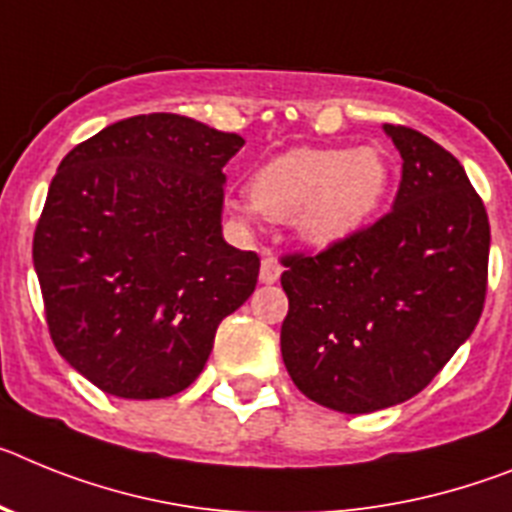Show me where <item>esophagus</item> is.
<instances>
[{"label":"esophagus","instance_id":"1","mask_svg":"<svg viewBox=\"0 0 512 512\" xmlns=\"http://www.w3.org/2000/svg\"><path fill=\"white\" fill-rule=\"evenodd\" d=\"M283 268L278 265V260H275L273 255H265L262 257V265H260V281L265 283V286H270V283H275L278 278H281Z\"/></svg>","mask_w":512,"mask_h":512}]
</instances>
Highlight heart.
<instances>
[{"label": "heart", "instance_id": "obj_1", "mask_svg": "<svg viewBox=\"0 0 512 512\" xmlns=\"http://www.w3.org/2000/svg\"><path fill=\"white\" fill-rule=\"evenodd\" d=\"M391 170L381 149L296 146L265 162L250 180L252 203L229 201L239 221L257 211L293 221L311 247L330 250L355 237L389 193Z\"/></svg>", "mask_w": 512, "mask_h": 512}]
</instances>
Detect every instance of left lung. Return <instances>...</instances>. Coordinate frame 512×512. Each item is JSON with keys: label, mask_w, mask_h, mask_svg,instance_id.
<instances>
[{"label": "left lung", "mask_w": 512, "mask_h": 512, "mask_svg": "<svg viewBox=\"0 0 512 512\" xmlns=\"http://www.w3.org/2000/svg\"><path fill=\"white\" fill-rule=\"evenodd\" d=\"M402 157L394 208L319 255H286L281 353L311 402L345 412L420 394L482 317L490 221L451 151L384 126Z\"/></svg>", "instance_id": "obj_1"}]
</instances>
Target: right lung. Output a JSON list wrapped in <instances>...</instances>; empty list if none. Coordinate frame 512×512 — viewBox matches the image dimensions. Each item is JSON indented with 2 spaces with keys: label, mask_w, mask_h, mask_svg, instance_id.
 Returning <instances> with one entry per match:
<instances>
[{
  "label": "right lung",
  "mask_w": 512,
  "mask_h": 512,
  "mask_svg": "<svg viewBox=\"0 0 512 512\" xmlns=\"http://www.w3.org/2000/svg\"><path fill=\"white\" fill-rule=\"evenodd\" d=\"M244 146L175 113L133 115L69 151L33 237L51 340L105 394L162 399L206 366L260 257L224 242V167Z\"/></svg>",
  "instance_id": "1"
}]
</instances>
